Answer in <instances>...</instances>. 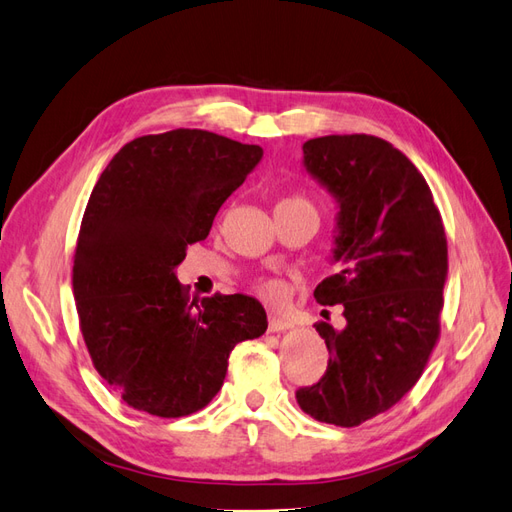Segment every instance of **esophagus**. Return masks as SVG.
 Returning <instances> with one entry per match:
<instances>
[{
    "instance_id": "1",
    "label": "esophagus",
    "mask_w": 512,
    "mask_h": 512,
    "mask_svg": "<svg viewBox=\"0 0 512 512\" xmlns=\"http://www.w3.org/2000/svg\"><path fill=\"white\" fill-rule=\"evenodd\" d=\"M285 329H292V322L281 318V316H274V313H270V318H268V331H270V333H279V331H285Z\"/></svg>"
}]
</instances>
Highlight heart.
<instances>
[{"mask_svg": "<svg viewBox=\"0 0 512 512\" xmlns=\"http://www.w3.org/2000/svg\"><path fill=\"white\" fill-rule=\"evenodd\" d=\"M281 203L303 205V207L313 209V205H311L307 199H303V196H290V199H283ZM259 292L264 294V296H268V298H281V294H283V287H281L279 283H274V281H266V283H261V285H259Z\"/></svg>", "mask_w": 512, "mask_h": 512, "instance_id": "b5f03b06", "label": "heart"}]
</instances>
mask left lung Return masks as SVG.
<instances>
[{
  "instance_id": "1",
  "label": "left lung",
  "mask_w": 512,
  "mask_h": 512,
  "mask_svg": "<svg viewBox=\"0 0 512 512\" xmlns=\"http://www.w3.org/2000/svg\"><path fill=\"white\" fill-rule=\"evenodd\" d=\"M303 166L337 201L333 264L313 296L342 305L346 324H316L329 365L296 402L324 424L359 426L409 393L439 337L448 242L432 192L391 142L322 136Z\"/></svg>"
}]
</instances>
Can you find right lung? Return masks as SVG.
<instances>
[{"label":"right lung","mask_w":512,"mask_h":512,"mask_svg":"<svg viewBox=\"0 0 512 512\" xmlns=\"http://www.w3.org/2000/svg\"><path fill=\"white\" fill-rule=\"evenodd\" d=\"M261 157L257 144L173 129L127 142L90 194L73 264L77 316L97 372L138 411H201L235 344L268 329L257 298L190 303L175 272Z\"/></svg>","instance_id":"1"}]
</instances>
